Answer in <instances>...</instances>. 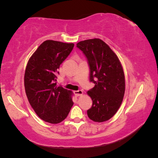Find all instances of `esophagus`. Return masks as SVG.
<instances>
[{"label":"esophagus","mask_w":158,"mask_h":158,"mask_svg":"<svg viewBox=\"0 0 158 158\" xmlns=\"http://www.w3.org/2000/svg\"><path fill=\"white\" fill-rule=\"evenodd\" d=\"M74 94H75L77 97H79V96H81L83 95V91L81 90H76V91H74Z\"/></svg>","instance_id":"esophagus-1"}]
</instances>
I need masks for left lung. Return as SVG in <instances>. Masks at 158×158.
Returning <instances> with one entry per match:
<instances>
[{"mask_svg":"<svg viewBox=\"0 0 158 158\" xmlns=\"http://www.w3.org/2000/svg\"><path fill=\"white\" fill-rule=\"evenodd\" d=\"M77 47L87 58L90 81L95 86L87 92L93 105L87 111L89 118L102 123L113 117L121 105L125 90V74L118 58L100 39L81 41Z\"/></svg>","mask_w":158,"mask_h":158,"instance_id":"8db88e82","label":"left lung"}]
</instances>
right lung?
<instances>
[{
	"label": "right lung",
	"mask_w": 158,
	"mask_h": 158,
	"mask_svg": "<svg viewBox=\"0 0 158 158\" xmlns=\"http://www.w3.org/2000/svg\"><path fill=\"white\" fill-rule=\"evenodd\" d=\"M74 46L73 43L44 41L26 65L24 87L28 102L37 116L49 123L65 120L74 104L73 93L56 85L57 69Z\"/></svg>",
	"instance_id": "add662e5"
}]
</instances>
